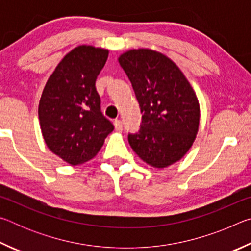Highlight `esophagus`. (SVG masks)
I'll use <instances>...</instances> for the list:
<instances>
[{"label": "esophagus", "instance_id": "esophagus-1", "mask_svg": "<svg viewBox=\"0 0 251 251\" xmlns=\"http://www.w3.org/2000/svg\"><path fill=\"white\" fill-rule=\"evenodd\" d=\"M114 125H115V129L117 131H122L123 130V123L121 120H115L114 121Z\"/></svg>", "mask_w": 251, "mask_h": 251}]
</instances>
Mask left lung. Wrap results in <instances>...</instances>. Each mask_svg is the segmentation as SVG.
<instances>
[{"instance_id":"8db88e82","label":"left lung","mask_w":251,"mask_h":251,"mask_svg":"<svg viewBox=\"0 0 251 251\" xmlns=\"http://www.w3.org/2000/svg\"><path fill=\"white\" fill-rule=\"evenodd\" d=\"M141 107L139 130L128 134L133 151L145 163L164 168L184 156L196 138L199 103L192 85L175 63L147 49L118 58Z\"/></svg>"}]
</instances>
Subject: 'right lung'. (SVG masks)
<instances>
[{
	"label": "right lung",
	"instance_id": "1",
	"mask_svg": "<svg viewBox=\"0 0 251 251\" xmlns=\"http://www.w3.org/2000/svg\"><path fill=\"white\" fill-rule=\"evenodd\" d=\"M107 57V50L77 46L58 63L42 93L39 120L44 141L74 166L92 159L114 130L95 87Z\"/></svg>",
	"mask_w": 251,
	"mask_h": 251
}]
</instances>
